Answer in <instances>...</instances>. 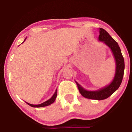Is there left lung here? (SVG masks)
<instances>
[{"mask_svg":"<svg viewBox=\"0 0 132 132\" xmlns=\"http://www.w3.org/2000/svg\"><path fill=\"white\" fill-rule=\"evenodd\" d=\"M98 39L100 41H103L105 44L109 46L114 55L116 61V72L114 79L111 84L97 91H88L84 89L79 85L77 82L79 91L82 96L87 98L93 100H104L112 94L120 87L123 78L124 71V60L122 56L121 49L117 43L112 37L104 29L100 28V35Z\"/></svg>","mask_w":132,"mask_h":132,"instance_id":"left-lung-1","label":"left lung"}]
</instances>
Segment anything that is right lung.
Here are the masks:
<instances>
[{
    "mask_svg": "<svg viewBox=\"0 0 132 132\" xmlns=\"http://www.w3.org/2000/svg\"><path fill=\"white\" fill-rule=\"evenodd\" d=\"M56 96H57V89L56 90L55 94H54L52 96L51 98H50L49 100H47L46 102L43 103L39 104H29V103H27V104H29V105L30 106H32V107H34V108L44 107V106H48V105H50V104H51L52 103H53L55 101V99H56Z\"/></svg>",
    "mask_w": 132,
    "mask_h": 132,
    "instance_id": "1",
    "label": "right lung"
}]
</instances>
